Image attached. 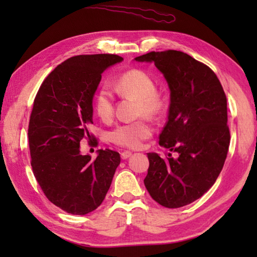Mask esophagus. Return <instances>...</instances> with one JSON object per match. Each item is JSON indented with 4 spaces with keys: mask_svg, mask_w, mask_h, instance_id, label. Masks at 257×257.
Instances as JSON below:
<instances>
[{
    "mask_svg": "<svg viewBox=\"0 0 257 257\" xmlns=\"http://www.w3.org/2000/svg\"><path fill=\"white\" fill-rule=\"evenodd\" d=\"M130 156H132V152H130V151H124V152H122V153H121V159H122V160L128 159V158H130Z\"/></svg>",
    "mask_w": 257,
    "mask_h": 257,
    "instance_id": "34e87169",
    "label": "esophagus"
}]
</instances>
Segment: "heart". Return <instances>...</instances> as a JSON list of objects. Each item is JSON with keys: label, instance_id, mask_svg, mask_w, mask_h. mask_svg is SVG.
<instances>
[{"label": "heart", "instance_id": "heart-1", "mask_svg": "<svg viewBox=\"0 0 257 257\" xmlns=\"http://www.w3.org/2000/svg\"><path fill=\"white\" fill-rule=\"evenodd\" d=\"M113 87L116 93L123 96L137 98V114L156 116L164 111L165 102L158 90H155L154 80L149 73L132 69L122 73L114 81ZM94 110L98 118L107 122L114 114L113 96L107 87H102L94 97ZM153 129L146 119L119 124L110 133V139L115 145L125 149H139L142 143L149 138Z\"/></svg>", "mask_w": 257, "mask_h": 257}]
</instances>
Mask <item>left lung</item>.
Here are the masks:
<instances>
[{"label": "left lung", "mask_w": 257, "mask_h": 257, "mask_svg": "<svg viewBox=\"0 0 257 257\" xmlns=\"http://www.w3.org/2000/svg\"><path fill=\"white\" fill-rule=\"evenodd\" d=\"M135 60L154 62L168 81L170 106L159 144L178 153L165 159L147 153L145 187L164 207L188 205L214 185L227 159L230 132L222 85L211 68L184 52H150Z\"/></svg>", "instance_id": "8db88e82"}]
</instances>
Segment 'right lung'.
<instances>
[{"label": "right lung", "mask_w": 257, "mask_h": 257, "mask_svg": "<svg viewBox=\"0 0 257 257\" xmlns=\"http://www.w3.org/2000/svg\"><path fill=\"white\" fill-rule=\"evenodd\" d=\"M115 54L77 55L59 64L34 99L28 139L34 176L43 193L61 210L84 215L101 205L120 164V154L98 150L92 160L80 154V142L93 135V97Z\"/></svg>", "instance_id": "add662e5"}]
</instances>
